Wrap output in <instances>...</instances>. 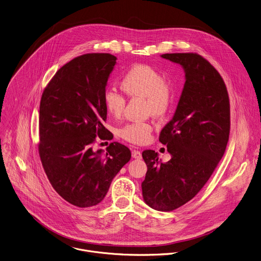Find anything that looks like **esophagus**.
I'll list each match as a JSON object with an SVG mask.
<instances>
[{
  "mask_svg": "<svg viewBox=\"0 0 261 261\" xmlns=\"http://www.w3.org/2000/svg\"><path fill=\"white\" fill-rule=\"evenodd\" d=\"M132 157L135 158V159H141V158H142V154H141V152L138 151V150H133V151H132Z\"/></svg>",
  "mask_w": 261,
  "mask_h": 261,
  "instance_id": "1",
  "label": "esophagus"
}]
</instances>
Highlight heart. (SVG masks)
<instances>
[{
  "mask_svg": "<svg viewBox=\"0 0 261 261\" xmlns=\"http://www.w3.org/2000/svg\"><path fill=\"white\" fill-rule=\"evenodd\" d=\"M122 89L128 96L146 98L148 110L154 116L163 115L172 100L171 86L158 70L147 64L132 66L123 76ZM104 104L112 116L119 117L125 109L126 100L116 89L108 88L104 93ZM151 132L150 123L136 121L121 128L120 135L131 143L143 144L150 139Z\"/></svg>",
  "mask_w": 261,
  "mask_h": 261,
  "instance_id": "obj_1",
  "label": "heart"
}]
</instances>
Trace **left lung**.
Masks as SVG:
<instances>
[{
  "mask_svg": "<svg viewBox=\"0 0 261 261\" xmlns=\"http://www.w3.org/2000/svg\"><path fill=\"white\" fill-rule=\"evenodd\" d=\"M162 58L179 64L185 86L172 119L160 132L169 161L153 150L142 157L147 165L143 200L156 211H172L191 201L206 185L224 155L230 133V104L223 79L197 53H165Z\"/></svg>",
  "mask_w": 261,
  "mask_h": 261,
  "instance_id": "8db88e82",
  "label": "left lung"
}]
</instances>
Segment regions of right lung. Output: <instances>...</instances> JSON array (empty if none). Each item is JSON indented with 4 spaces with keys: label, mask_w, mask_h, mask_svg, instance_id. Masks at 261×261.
<instances>
[{
    "label": "right lung",
    "mask_w": 261,
    "mask_h": 261,
    "mask_svg": "<svg viewBox=\"0 0 261 261\" xmlns=\"http://www.w3.org/2000/svg\"><path fill=\"white\" fill-rule=\"evenodd\" d=\"M117 57L89 53L57 70L44 90L39 110V155L56 193L69 204L88 208L104 200L110 185L130 160L125 145L113 142L94 151L106 129L104 93Z\"/></svg>",
    "instance_id": "right-lung-1"
}]
</instances>
